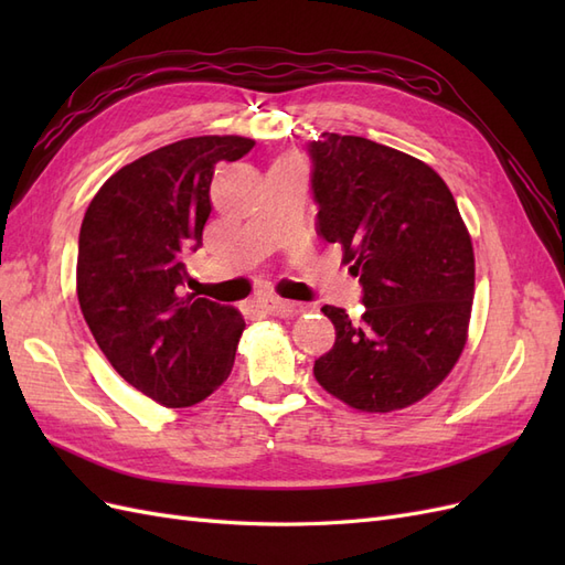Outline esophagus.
<instances>
[{
    "label": "esophagus",
    "mask_w": 565,
    "mask_h": 565,
    "mask_svg": "<svg viewBox=\"0 0 565 565\" xmlns=\"http://www.w3.org/2000/svg\"><path fill=\"white\" fill-rule=\"evenodd\" d=\"M256 306H259L262 311H266L270 316H278V318H289V316H295V313L301 311L299 303L285 301L280 297H262V299H256Z\"/></svg>",
    "instance_id": "34e87169"
}]
</instances>
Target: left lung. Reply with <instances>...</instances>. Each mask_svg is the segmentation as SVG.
Masks as SVG:
<instances>
[{
  "label": "left lung",
  "mask_w": 565,
  "mask_h": 565,
  "mask_svg": "<svg viewBox=\"0 0 565 565\" xmlns=\"http://www.w3.org/2000/svg\"><path fill=\"white\" fill-rule=\"evenodd\" d=\"M306 152L318 233L341 245L365 306L355 322L322 306L337 339L316 380L363 413L413 405L448 377L467 341L473 247L457 202L429 164L363 136L324 131Z\"/></svg>",
  "instance_id": "obj_1"
}]
</instances>
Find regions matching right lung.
<instances>
[{
    "label": "right lung",
    "instance_id": "1",
    "mask_svg": "<svg viewBox=\"0 0 565 565\" xmlns=\"http://www.w3.org/2000/svg\"><path fill=\"white\" fill-rule=\"evenodd\" d=\"M243 136H195L115 172L79 228L77 299L119 377L164 407L204 401L228 380L241 311L183 295V254L202 245L214 164L252 150Z\"/></svg>",
    "mask_w": 565,
    "mask_h": 565
}]
</instances>
